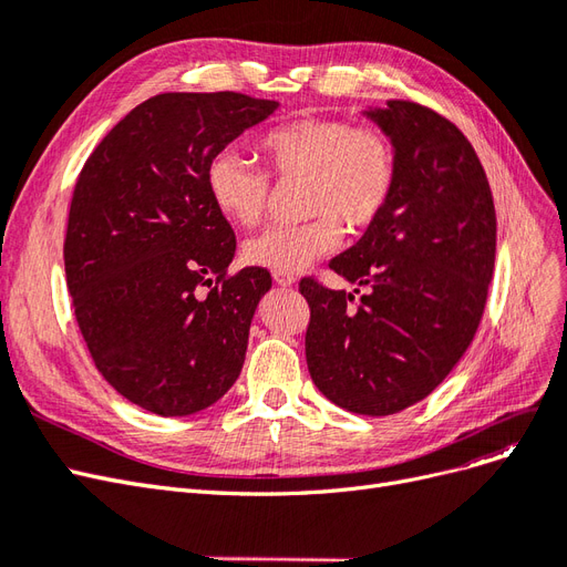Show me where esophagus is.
<instances>
[{
    "label": "esophagus",
    "instance_id": "esophagus-1",
    "mask_svg": "<svg viewBox=\"0 0 567 567\" xmlns=\"http://www.w3.org/2000/svg\"><path fill=\"white\" fill-rule=\"evenodd\" d=\"M271 277H274V281H277V284H279V286H284V288L296 284V277H293V274H288V271H274Z\"/></svg>",
    "mask_w": 567,
    "mask_h": 567
}]
</instances>
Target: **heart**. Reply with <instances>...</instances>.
<instances>
[{"instance_id": "obj_1", "label": "heart", "mask_w": 567, "mask_h": 567, "mask_svg": "<svg viewBox=\"0 0 567 567\" xmlns=\"http://www.w3.org/2000/svg\"><path fill=\"white\" fill-rule=\"evenodd\" d=\"M257 151L267 175L234 148H221L205 167V192L219 215L252 229L269 203V177L302 179V215L310 219L271 227L246 244V260L274 271H302L336 250L342 227L362 234L385 213L398 184L390 136L340 117H298L260 134Z\"/></svg>"}]
</instances>
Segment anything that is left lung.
<instances>
[{"mask_svg":"<svg viewBox=\"0 0 567 567\" xmlns=\"http://www.w3.org/2000/svg\"><path fill=\"white\" fill-rule=\"evenodd\" d=\"M394 146L385 213L329 267L354 284L300 281L307 369L323 398L390 416L427 398L475 338L496 252L489 182L471 142L433 109L392 99L367 111Z\"/></svg>","mask_w":567,"mask_h":567,"instance_id":"8db88e82","label":"left lung"}]
</instances>
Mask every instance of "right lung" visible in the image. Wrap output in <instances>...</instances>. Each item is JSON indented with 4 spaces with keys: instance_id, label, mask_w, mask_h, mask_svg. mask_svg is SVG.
Returning <instances> with one entry per match:
<instances>
[{
    "instance_id": "right-lung-1",
    "label": "right lung",
    "mask_w": 567,
    "mask_h": 567,
    "mask_svg": "<svg viewBox=\"0 0 567 567\" xmlns=\"http://www.w3.org/2000/svg\"><path fill=\"white\" fill-rule=\"evenodd\" d=\"M277 109L238 92L151 96L78 177L63 262L80 333L99 373L151 414H196L241 373L271 277L229 271L236 236L205 167Z\"/></svg>"
}]
</instances>
